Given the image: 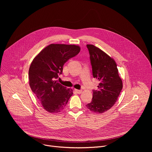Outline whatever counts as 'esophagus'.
Returning <instances> with one entry per match:
<instances>
[{"label":"esophagus","instance_id":"obj_1","mask_svg":"<svg viewBox=\"0 0 152 152\" xmlns=\"http://www.w3.org/2000/svg\"><path fill=\"white\" fill-rule=\"evenodd\" d=\"M75 91L77 93V94H81L82 92V90H75Z\"/></svg>","mask_w":152,"mask_h":152}]
</instances>
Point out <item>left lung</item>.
Returning a JSON list of instances; mask_svg holds the SVG:
<instances>
[{
  "label": "left lung",
  "instance_id": "8db88e82",
  "mask_svg": "<svg viewBox=\"0 0 152 152\" xmlns=\"http://www.w3.org/2000/svg\"><path fill=\"white\" fill-rule=\"evenodd\" d=\"M93 76L100 81L98 90H93V99L86 107L91 111L103 113L111 108L120 95L123 83L115 61L99 48L87 45Z\"/></svg>",
  "mask_w": 152,
  "mask_h": 152
}]
</instances>
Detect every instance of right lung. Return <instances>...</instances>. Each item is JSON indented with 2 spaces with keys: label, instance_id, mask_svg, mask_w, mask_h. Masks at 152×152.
<instances>
[{
  "label": "right lung",
  "instance_id": "1",
  "mask_svg": "<svg viewBox=\"0 0 152 152\" xmlns=\"http://www.w3.org/2000/svg\"><path fill=\"white\" fill-rule=\"evenodd\" d=\"M76 45L52 44L42 50L32 61L29 70L30 87L44 109L50 113L62 111L73 95V90L57 82L63 66L76 56Z\"/></svg>",
  "mask_w": 152,
  "mask_h": 152
}]
</instances>
